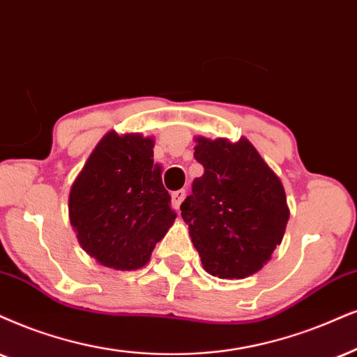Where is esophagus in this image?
I'll return each mask as SVG.
<instances>
[{
  "instance_id": "esophagus-1",
  "label": "esophagus",
  "mask_w": 357,
  "mask_h": 357,
  "mask_svg": "<svg viewBox=\"0 0 357 357\" xmlns=\"http://www.w3.org/2000/svg\"><path fill=\"white\" fill-rule=\"evenodd\" d=\"M171 197H173V204L176 209H179V206H181L184 197H186V191H184V189H179V191H174L171 194Z\"/></svg>"
}]
</instances>
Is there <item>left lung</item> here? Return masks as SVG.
<instances>
[{"mask_svg":"<svg viewBox=\"0 0 357 357\" xmlns=\"http://www.w3.org/2000/svg\"><path fill=\"white\" fill-rule=\"evenodd\" d=\"M194 158L204 174L181 204L206 272L245 278L259 272L282 242L290 218L282 183L247 138H197Z\"/></svg>","mask_w":357,"mask_h":357,"instance_id":"8db88e82","label":"left lung"}]
</instances>
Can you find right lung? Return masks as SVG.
I'll return each mask as SVG.
<instances>
[{"label": "right lung", "instance_id": "right-lung-1", "mask_svg": "<svg viewBox=\"0 0 357 357\" xmlns=\"http://www.w3.org/2000/svg\"><path fill=\"white\" fill-rule=\"evenodd\" d=\"M153 160V139L107 133L72 184L69 215L82 249L102 265H146L176 212Z\"/></svg>", "mask_w": 357, "mask_h": 357}]
</instances>
